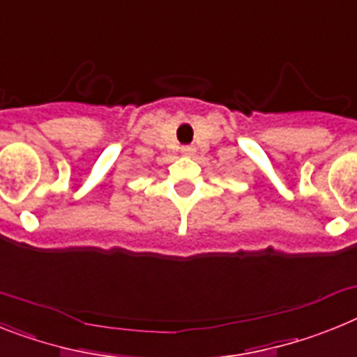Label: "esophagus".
Masks as SVG:
<instances>
[{
  "instance_id": "1",
  "label": "esophagus",
  "mask_w": 357,
  "mask_h": 357,
  "mask_svg": "<svg viewBox=\"0 0 357 357\" xmlns=\"http://www.w3.org/2000/svg\"><path fill=\"white\" fill-rule=\"evenodd\" d=\"M181 151H182V155H193L195 148H193V146H182Z\"/></svg>"
}]
</instances>
